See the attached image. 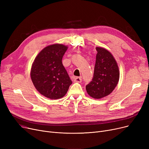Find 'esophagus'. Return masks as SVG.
Wrapping results in <instances>:
<instances>
[{"mask_svg":"<svg viewBox=\"0 0 149 149\" xmlns=\"http://www.w3.org/2000/svg\"><path fill=\"white\" fill-rule=\"evenodd\" d=\"M74 81L75 83H80L81 81V77H75L74 79Z\"/></svg>","mask_w":149,"mask_h":149,"instance_id":"34e87169","label":"esophagus"}]
</instances>
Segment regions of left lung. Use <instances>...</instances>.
<instances>
[{
  "mask_svg": "<svg viewBox=\"0 0 149 149\" xmlns=\"http://www.w3.org/2000/svg\"><path fill=\"white\" fill-rule=\"evenodd\" d=\"M97 54L92 81L86 89L93 98L100 99L114 90L120 79L118 64L113 55L102 47H96Z\"/></svg>",
  "mask_w": 149,
  "mask_h": 149,
  "instance_id": "8db88e82",
  "label": "left lung"
}]
</instances>
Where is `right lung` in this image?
Here are the masks:
<instances>
[{"label":"right lung","instance_id":"obj_1","mask_svg":"<svg viewBox=\"0 0 149 149\" xmlns=\"http://www.w3.org/2000/svg\"><path fill=\"white\" fill-rule=\"evenodd\" d=\"M68 48V46L59 43L47 46L33 63L31 80L38 92L46 98L63 97L72 83L61 61Z\"/></svg>","mask_w":149,"mask_h":149}]
</instances>
